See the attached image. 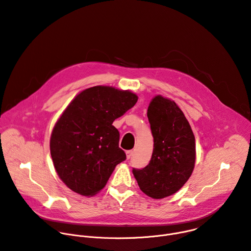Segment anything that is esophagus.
Masks as SVG:
<instances>
[{"label": "esophagus", "mask_w": 251, "mask_h": 251, "mask_svg": "<svg viewBox=\"0 0 251 251\" xmlns=\"http://www.w3.org/2000/svg\"><path fill=\"white\" fill-rule=\"evenodd\" d=\"M133 154H134V152L131 150V151H127L126 152V157H127V159H130L132 156H133Z\"/></svg>", "instance_id": "34e87169"}]
</instances>
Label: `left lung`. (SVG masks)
<instances>
[{"instance_id":"left-lung-1","label":"left lung","mask_w":251,"mask_h":251,"mask_svg":"<svg viewBox=\"0 0 251 251\" xmlns=\"http://www.w3.org/2000/svg\"><path fill=\"white\" fill-rule=\"evenodd\" d=\"M147 116L153 154L145 168L133 169V174L141 191L159 200L176 193L189 180L195 168L196 143L189 121L175 101L155 96Z\"/></svg>"}]
</instances>
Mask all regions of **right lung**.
Instances as JSON below:
<instances>
[{
    "instance_id": "right-lung-1",
    "label": "right lung",
    "mask_w": 251,
    "mask_h": 251,
    "mask_svg": "<svg viewBox=\"0 0 251 251\" xmlns=\"http://www.w3.org/2000/svg\"><path fill=\"white\" fill-rule=\"evenodd\" d=\"M137 100L129 90L98 85L81 91L66 107L53 127L50 148L58 176L71 191L96 195L126 159L112 123Z\"/></svg>"
}]
</instances>
